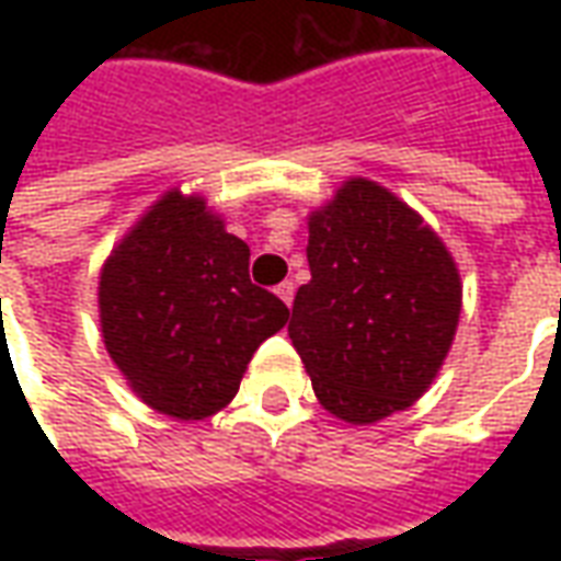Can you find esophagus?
Listing matches in <instances>:
<instances>
[{
  "label": "esophagus",
  "mask_w": 561,
  "mask_h": 561,
  "mask_svg": "<svg viewBox=\"0 0 561 561\" xmlns=\"http://www.w3.org/2000/svg\"><path fill=\"white\" fill-rule=\"evenodd\" d=\"M276 297H279L285 306H291L294 304V282H282V285H276Z\"/></svg>",
  "instance_id": "esophagus-1"
}]
</instances>
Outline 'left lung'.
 Segmentation results:
<instances>
[{
	"label": "left lung",
	"mask_w": 561,
	"mask_h": 561,
	"mask_svg": "<svg viewBox=\"0 0 561 561\" xmlns=\"http://www.w3.org/2000/svg\"><path fill=\"white\" fill-rule=\"evenodd\" d=\"M312 279L294 297V348L318 402L354 426L405 412L454 345L462 282L442 237L402 197L348 176L309 213Z\"/></svg>",
	"instance_id": "8db88e82"
}]
</instances>
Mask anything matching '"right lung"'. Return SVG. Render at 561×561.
<instances>
[{"instance_id":"add662e5","label":"right lung","mask_w":561,"mask_h":561,"mask_svg":"<svg viewBox=\"0 0 561 561\" xmlns=\"http://www.w3.org/2000/svg\"><path fill=\"white\" fill-rule=\"evenodd\" d=\"M288 316L249 279V245L195 192L168 188L99 273L104 348L135 397L176 421L221 412Z\"/></svg>"}]
</instances>
